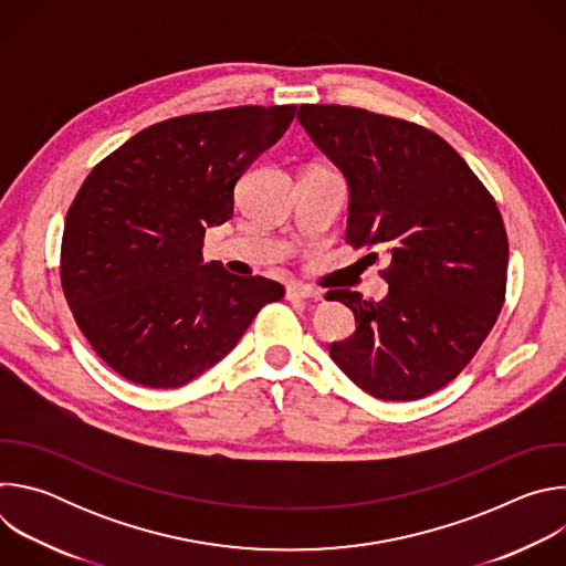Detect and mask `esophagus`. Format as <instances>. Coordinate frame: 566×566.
Masks as SVG:
<instances>
[{"label": "esophagus", "mask_w": 566, "mask_h": 566, "mask_svg": "<svg viewBox=\"0 0 566 566\" xmlns=\"http://www.w3.org/2000/svg\"><path fill=\"white\" fill-rule=\"evenodd\" d=\"M286 297L289 300H322V293L311 286H304V284H289Z\"/></svg>", "instance_id": "esophagus-1"}]
</instances>
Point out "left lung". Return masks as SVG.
<instances>
[{"mask_svg": "<svg viewBox=\"0 0 566 566\" xmlns=\"http://www.w3.org/2000/svg\"><path fill=\"white\" fill-rule=\"evenodd\" d=\"M297 120L349 184L347 244L389 258L380 302L347 289L325 295L356 317V332L329 347L334 363L382 400L446 387L506 297L509 237L493 195L417 123L343 105H300Z\"/></svg>", "mask_w": 566, "mask_h": 566, "instance_id": "1", "label": "left lung"}]
</instances>
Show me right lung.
<instances>
[{"label":"right lung","mask_w":566,"mask_h":566,"mask_svg":"<svg viewBox=\"0 0 566 566\" xmlns=\"http://www.w3.org/2000/svg\"><path fill=\"white\" fill-rule=\"evenodd\" d=\"M295 109L244 105L160 120L80 186L64 219L62 291L92 349L123 378L186 385L282 300V284L232 275L201 251L206 228L232 217L237 181Z\"/></svg>","instance_id":"add662e5"}]
</instances>
